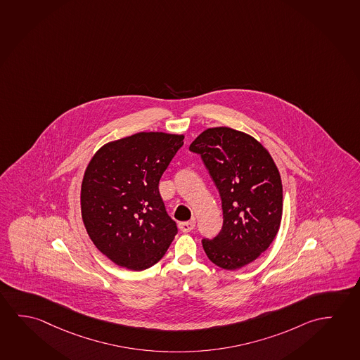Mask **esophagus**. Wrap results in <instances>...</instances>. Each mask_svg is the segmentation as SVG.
Returning a JSON list of instances; mask_svg holds the SVG:
<instances>
[{
  "instance_id": "1",
  "label": "esophagus",
  "mask_w": 360,
  "mask_h": 360,
  "mask_svg": "<svg viewBox=\"0 0 360 360\" xmlns=\"http://www.w3.org/2000/svg\"><path fill=\"white\" fill-rule=\"evenodd\" d=\"M179 228L184 233H188V231H191V230H194L195 229V221H185V223L179 224Z\"/></svg>"
}]
</instances>
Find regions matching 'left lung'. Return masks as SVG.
Instances as JSON below:
<instances>
[{"instance_id":"left-lung-1","label":"left lung","mask_w":360,"mask_h":360,"mask_svg":"<svg viewBox=\"0 0 360 360\" xmlns=\"http://www.w3.org/2000/svg\"><path fill=\"white\" fill-rule=\"evenodd\" d=\"M188 150L201 156L221 198L223 228L214 239H202L206 255L220 268H243L278 234L283 214L279 170L257 140L225 126L201 132Z\"/></svg>"}]
</instances>
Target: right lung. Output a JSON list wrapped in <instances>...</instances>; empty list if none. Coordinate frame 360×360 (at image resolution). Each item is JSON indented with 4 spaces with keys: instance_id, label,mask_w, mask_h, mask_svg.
Here are the masks:
<instances>
[{
    "instance_id": "right-lung-1",
    "label": "right lung",
    "mask_w": 360,
    "mask_h": 360,
    "mask_svg": "<svg viewBox=\"0 0 360 360\" xmlns=\"http://www.w3.org/2000/svg\"><path fill=\"white\" fill-rule=\"evenodd\" d=\"M184 135L137 132L105 143L92 156L81 185L86 231L103 255L141 271L158 263L177 234L159 181Z\"/></svg>"
}]
</instances>
